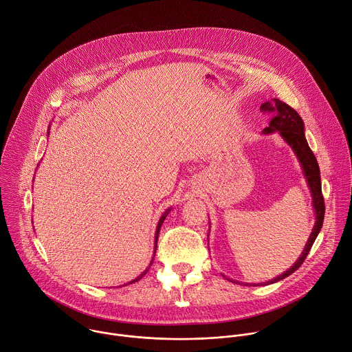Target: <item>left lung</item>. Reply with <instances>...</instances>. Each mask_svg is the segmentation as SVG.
<instances>
[{
    "label": "left lung",
    "instance_id": "obj_1",
    "mask_svg": "<svg viewBox=\"0 0 352 352\" xmlns=\"http://www.w3.org/2000/svg\"><path fill=\"white\" fill-rule=\"evenodd\" d=\"M260 110L263 113H268L272 116V119L270 122V126L264 130V133H274V131H279L280 135L286 140V142L293 148V151L296 152L305 178L308 181L311 193H312V201H314V207H315V214H316V222L314 226V230L311 233V236L307 242V246L304 248L302 256L297 260V263L287 270L285 274L279 275L278 278L267 282V283H275L279 282L285 278H287L289 275H292L294 271H297L301 264L305 261L318 233L322 228L323 223V217H324V200H323V195H322V186H320V173H319V166L318 162L315 159V155L312 153V151L308 146V142L305 140L304 135V123L301 120V117L298 116V113L289 106L287 103L279 100V99H274V100H268L265 103L261 104ZM265 283V285H267Z\"/></svg>",
    "mask_w": 352,
    "mask_h": 352
}]
</instances>
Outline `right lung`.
<instances>
[{"label":"right lung","instance_id":"obj_1","mask_svg":"<svg viewBox=\"0 0 352 352\" xmlns=\"http://www.w3.org/2000/svg\"><path fill=\"white\" fill-rule=\"evenodd\" d=\"M168 211H170V210H167V211H166V212H164V214H163V215H162V218H160V221H159V223H157V229H156V243H157V238H159V232H160V226H162V223H163V221H164V219H166V217H167V214H168ZM155 252H156V250H155ZM151 265H152V263H151ZM148 270H149V268H148ZM148 270H146V271H145V272H144V274H141V275H140V276H138V278H135V279H134V280H131V282H130V283H134V282H138V280H140V279H142V276H144V275H145V274H146V272H148Z\"/></svg>","mask_w":352,"mask_h":352}]
</instances>
